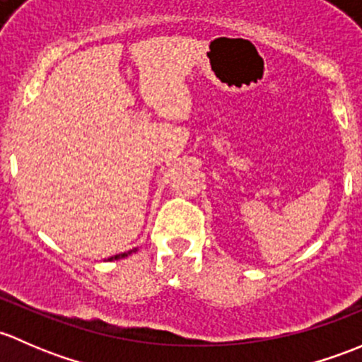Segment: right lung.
<instances>
[{
    "instance_id": "right-lung-1",
    "label": "right lung",
    "mask_w": 362,
    "mask_h": 362,
    "mask_svg": "<svg viewBox=\"0 0 362 362\" xmlns=\"http://www.w3.org/2000/svg\"><path fill=\"white\" fill-rule=\"evenodd\" d=\"M136 251H137V247L130 249V251H127V252H120V255H115V256H111V258H107V262H115V259H122V258H125V256H130V255H132V252H136Z\"/></svg>"
}]
</instances>
